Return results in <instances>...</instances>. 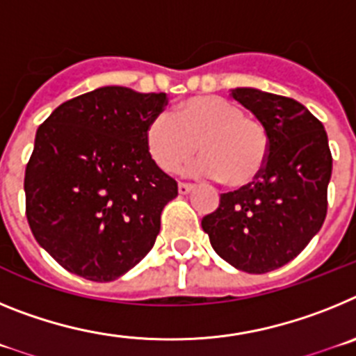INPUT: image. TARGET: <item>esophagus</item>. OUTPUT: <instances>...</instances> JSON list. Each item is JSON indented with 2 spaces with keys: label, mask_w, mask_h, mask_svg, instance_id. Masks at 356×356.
I'll use <instances>...</instances> for the list:
<instances>
[{
  "label": "esophagus",
  "mask_w": 356,
  "mask_h": 356,
  "mask_svg": "<svg viewBox=\"0 0 356 356\" xmlns=\"http://www.w3.org/2000/svg\"><path fill=\"white\" fill-rule=\"evenodd\" d=\"M194 188L193 184H187V181H180L178 184V193L180 194H188Z\"/></svg>",
  "instance_id": "1"
}]
</instances>
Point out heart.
Returning <instances> with one entry per match:
<instances>
[{"label":"heart","instance_id":"1","mask_svg":"<svg viewBox=\"0 0 356 356\" xmlns=\"http://www.w3.org/2000/svg\"><path fill=\"white\" fill-rule=\"evenodd\" d=\"M146 147L162 171H178L200 153V175L244 188L262 175L269 153L266 127L221 96H193L175 106V118L156 114L146 127Z\"/></svg>","mask_w":356,"mask_h":356}]
</instances>
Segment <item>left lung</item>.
<instances>
[{
  "label": "left lung",
  "instance_id": "left-lung-1",
  "mask_svg": "<svg viewBox=\"0 0 356 356\" xmlns=\"http://www.w3.org/2000/svg\"><path fill=\"white\" fill-rule=\"evenodd\" d=\"M229 96L266 127L269 153L259 180L221 194L201 226L222 260L264 275L296 259L325 222L332 151L323 122L292 97L246 87Z\"/></svg>",
  "mask_w": 356,
  "mask_h": 356
}]
</instances>
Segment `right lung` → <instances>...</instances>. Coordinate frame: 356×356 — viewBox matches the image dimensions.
Instances as JSON below:
<instances>
[{
  "label": "right lung",
  "mask_w": 356,
  "mask_h": 356,
  "mask_svg": "<svg viewBox=\"0 0 356 356\" xmlns=\"http://www.w3.org/2000/svg\"><path fill=\"white\" fill-rule=\"evenodd\" d=\"M165 92L102 87L62 103L26 163V219L44 250L92 282L119 278L149 253L178 184L151 159L146 127Z\"/></svg>",
  "instance_id": "obj_1"
}]
</instances>
